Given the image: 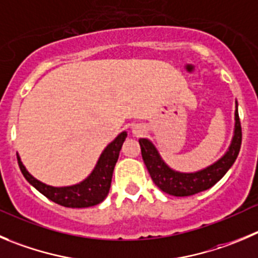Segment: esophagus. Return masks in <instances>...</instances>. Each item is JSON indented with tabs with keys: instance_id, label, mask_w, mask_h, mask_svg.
Listing matches in <instances>:
<instances>
[{
	"instance_id": "1",
	"label": "esophagus",
	"mask_w": 258,
	"mask_h": 258,
	"mask_svg": "<svg viewBox=\"0 0 258 258\" xmlns=\"http://www.w3.org/2000/svg\"><path fill=\"white\" fill-rule=\"evenodd\" d=\"M132 132H134L135 135H137V136H139V135L143 134L144 130H143V127H141V126H135L134 128H132Z\"/></svg>"
}]
</instances>
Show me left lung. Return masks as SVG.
Returning a JSON list of instances; mask_svg holds the SVG:
<instances>
[{
    "instance_id": "left-lung-1",
    "label": "left lung",
    "mask_w": 258,
    "mask_h": 258,
    "mask_svg": "<svg viewBox=\"0 0 258 258\" xmlns=\"http://www.w3.org/2000/svg\"><path fill=\"white\" fill-rule=\"evenodd\" d=\"M139 143L141 146V155H143L144 163L150 173L154 183L163 192L172 195V196H192L195 194L211 188L234 164L235 159L239 154L240 144H242V127H240L238 109H235L234 136H233L232 144H230L228 151L219 159L218 162L205 169L199 170V172L180 173L173 170L172 168L165 164L151 141H149L148 139H140Z\"/></svg>"
}]
</instances>
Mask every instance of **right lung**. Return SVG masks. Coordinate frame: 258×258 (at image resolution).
Instances as JSON below:
<instances>
[{
    "mask_svg": "<svg viewBox=\"0 0 258 258\" xmlns=\"http://www.w3.org/2000/svg\"><path fill=\"white\" fill-rule=\"evenodd\" d=\"M127 132L123 131L115 137L114 140L104 149L96 163L95 168L86 179L74 186L69 187H52L42 183L40 180L35 179L30 173L26 170L18 155V163L21 173L31 186L37 188L42 195H44L50 201L56 202L64 208H89V206L98 205L107 197L112 182L113 170L119 156L122 144L126 140Z\"/></svg>",
    "mask_w": 258,
    "mask_h": 258,
    "instance_id": "right-lung-1",
    "label": "right lung"
}]
</instances>
